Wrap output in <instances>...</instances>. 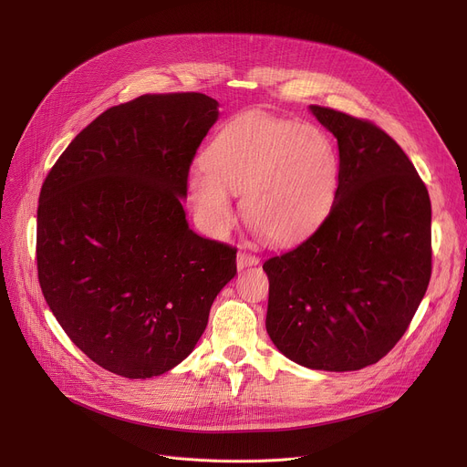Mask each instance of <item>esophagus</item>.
<instances>
[{
  "label": "esophagus",
  "instance_id": "obj_1",
  "mask_svg": "<svg viewBox=\"0 0 467 467\" xmlns=\"http://www.w3.org/2000/svg\"><path fill=\"white\" fill-rule=\"evenodd\" d=\"M259 263V257L248 254V252H240L238 257H236V265L238 268H246V266H252V265H257Z\"/></svg>",
  "mask_w": 467,
  "mask_h": 467
}]
</instances>
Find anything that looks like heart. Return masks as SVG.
I'll list each match as a JSON object with an SVG mask.
<instances>
[{
  "mask_svg": "<svg viewBox=\"0 0 467 467\" xmlns=\"http://www.w3.org/2000/svg\"><path fill=\"white\" fill-rule=\"evenodd\" d=\"M191 178L196 210L213 231L234 217L233 192L244 191V215L266 240L289 244L329 215L340 178L335 145L314 125L250 109L233 117L202 153Z\"/></svg>",
  "mask_w": 467,
  "mask_h": 467,
  "instance_id": "1",
  "label": "heart"
}]
</instances>
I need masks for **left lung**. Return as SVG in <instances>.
Returning a JSON list of instances; mask_svg holds the SVG:
<instances>
[{"mask_svg":"<svg viewBox=\"0 0 467 467\" xmlns=\"http://www.w3.org/2000/svg\"><path fill=\"white\" fill-rule=\"evenodd\" d=\"M337 138L335 204L297 248L263 263L266 333L308 369L358 371L407 331L431 276V202L405 151L375 122L310 106Z\"/></svg>","mask_w":467,"mask_h":467,"instance_id":"8db88e82","label":"left lung"}]
</instances>
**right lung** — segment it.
Segmentation results:
<instances>
[{
    "label": "right lung",
    "mask_w": 467,
    "mask_h": 467,
    "mask_svg": "<svg viewBox=\"0 0 467 467\" xmlns=\"http://www.w3.org/2000/svg\"><path fill=\"white\" fill-rule=\"evenodd\" d=\"M217 115L201 92L143 94L98 115L43 182V297L73 345L115 375L182 363L236 275V248L192 233L182 206Z\"/></svg>",
    "instance_id": "1"
}]
</instances>
